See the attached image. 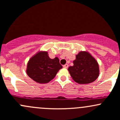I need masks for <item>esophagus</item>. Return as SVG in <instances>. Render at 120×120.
Here are the masks:
<instances>
[{
    "mask_svg": "<svg viewBox=\"0 0 120 120\" xmlns=\"http://www.w3.org/2000/svg\"><path fill=\"white\" fill-rule=\"evenodd\" d=\"M63 67L65 68H67L68 67V64H64V65H63Z\"/></svg>",
    "mask_w": 120,
    "mask_h": 120,
    "instance_id": "esophagus-1",
    "label": "esophagus"
}]
</instances>
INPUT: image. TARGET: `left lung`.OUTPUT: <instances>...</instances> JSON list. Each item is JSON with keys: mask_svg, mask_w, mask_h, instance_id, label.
<instances>
[{"mask_svg": "<svg viewBox=\"0 0 120 120\" xmlns=\"http://www.w3.org/2000/svg\"><path fill=\"white\" fill-rule=\"evenodd\" d=\"M73 63L74 65L69 67L68 70L73 80L79 84L92 83L99 76L98 62L87 52H80Z\"/></svg>", "mask_w": 120, "mask_h": 120, "instance_id": "1", "label": "left lung"}]
</instances>
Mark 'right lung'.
Instances as JSON below:
<instances>
[{"mask_svg": "<svg viewBox=\"0 0 120 120\" xmlns=\"http://www.w3.org/2000/svg\"><path fill=\"white\" fill-rule=\"evenodd\" d=\"M62 68L59 58L52 59L48 52L39 51L29 60L26 73L34 81L44 84L52 80Z\"/></svg>", "mask_w": 120, "mask_h": 120, "instance_id": "right-lung-1", "label": "right lung"}]
</instances>
